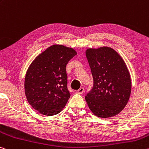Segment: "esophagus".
Instances as JSON below:
<instances>
[{
    "instance_id": "esophagus-1",
    "label": "esophagus",
    "mask_w": 149,
    "mask_h": 149,
    "mask_svg": "<svg viewBox=\"0 0 149 149\" xmlns=\"http://www.w3.org/2000/svg\"><path fill=\"white\" fill-rule=\"evenodd\" d=\"M76 92H77V93H79V94L83 93L84 92V87H80L78 90H77Z\"/></svg>"
}]
</instances>
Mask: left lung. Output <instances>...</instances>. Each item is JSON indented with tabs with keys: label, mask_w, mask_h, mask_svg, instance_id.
Here are the masks:
<instances>
[{
	"label": "left lung",
	"mask_w": 149,
	"mask_h": 149,
	"mask_svg": "<svg viewBox=\"0 0 149 149\" xmlns=\"http://www.w3.org/2000/svg\"><path fill=\"white\" fill-rule=\"evenodd\" d=\"M86 54L93 78V87L85 97L87 105L97 117L117 115L131 95V77L125 63L109 47L89 48Z\"/></svg>",
	"instance_id": "left-lung-1"
}]
</instances>
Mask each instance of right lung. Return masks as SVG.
<instances>
[{"mask_svg": "<svg viewBox=\"0 0 149 149\" xmlns=\"http://www.w3.org/2000/svg\"><path fill=\"white\" fill-rule=\"evenodd\" d=\"M76 54L73 48L53 45L33 61L26 74L24 89L34 109L52 116L64 107L70 97L66 65Z\"/></svg>", "mask_w": 149, "mask_h": 149, "instance_id": "1", "label": "right lung"}]
</instances>
